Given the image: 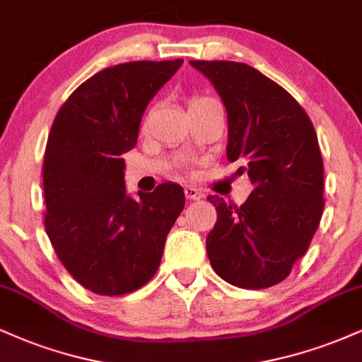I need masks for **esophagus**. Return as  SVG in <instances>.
<instances>
[{"label":"esophagus","instance_id":"obj_1","mask_svg":"<svg viewBox=\"0 0 362 362\" xmlns=\"http://www.w3.org/2000/svg\"><path fill=\"white\" fill-rule=\"evenodd\" d=\"M184 192H185V197L189 199V201H199V199H202L201 190L195 189V187H192V185H185Z\"/></svg>","mask_w":362,"mask_h":362}]
</instances>
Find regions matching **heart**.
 Returning a JSON list of instances; mask_svg holds the SVG:
<instances>
[{
    "label": "heart",
    "mask_w": 362,
    "mask_h": 362,
    "mask_svg": "<svg viewBox=\"0 0 362 362\" xmlns=\"http://www.w3.org/2000/svg\"><path fill=\"white\" fill-rule=\"evenodd\" d=\"M206 100H211V98H209V97H204V95H197V97H192V98H190V102H189V107L195 105V103L206 102Z\"/></svg>",
    "instance_id": "obj_1"
}]
</instances>
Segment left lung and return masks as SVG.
I'll return each mask as SVG.
<instances>
[{
  "instance_id": "8db88e82",
  "label": "left lung",
  "mask_w": 362,
  "mask_h": 362,
  "mask_svg": "<svg viewBox=\"0 0 362 362\" xmlns=\"http://www.w3.org/2000/svg\"><path fill=\"white\" fill-rule=\"evenodd\" d=\"M228 112V160L240 161L253 190L242 206L207 201L218 221L206 238L214 272L236 288L265 289L289 276L323 214V158L305 109L252 66L190 61Z\"/></svg>"
}]
</instances>
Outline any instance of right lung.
Here are the masks:
<instances>
[{"instance_id": "obj_1", "label": "right lung", "mask_w": 362, "mask_h": 362, "mask_svg": "<svg viewBox=\"0 0 362 362\" xmlns=\"http://www.w3.org/2000/svg\"><path fill=\"white\" fill-rule=\"evenodd\" d=\"M184 59L132 61L81 83L61 105L44 153L45 233L85 289L120 296L160 267L167 235L185 206L184 189L161 184L127 197L122 153L138 143L149 100Z\"/></svg>"}]
</instances>
